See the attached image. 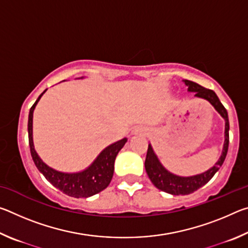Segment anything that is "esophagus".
I'll return each mask as SVG.
<instances>
[{"mask_svg":"<svg viewBox=\"0 0 248 248\" xmlns=\"http://www.w3.org/2000/svg\"><path fill=\"white\" fill-rule=\"evenodd\" d=\"M133 133H134V134H143V133H145V130H144L143 128L137 127L136 129L133 130Z\"/></svg>","mask_w":248,"mask_h":248,"instance_id":"1","label":"esophagus"}]
</instances>
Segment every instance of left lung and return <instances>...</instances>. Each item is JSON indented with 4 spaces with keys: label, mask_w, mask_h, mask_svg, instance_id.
Instances as JSON below:
<instances>
[{
    "label": "left lung",
    "mask_w": 248,
    "mask_h": 248,
    "mask_svg": "<svg viewBox=\"0 0 248 248\" xmlns=\"http://www.w3.org/2000/svg\"><path fill=\"white\" fill-rule=\"evenodd\" d=\"M185 84L188 86V91L192 92L196 97L203 98L212 105L216 108V110L222 116V118L225 120V131H224V144L223 150H222V154L215 165L211 169L203 171V173L189 176V177H183V176H177L175 174H171L170 171L167 170L164 166L161 164L158 161L156 154L154 153L151 144H149L148 153H146L145 157V170L148 174L151 182L155 187L158 188L159 190L165 191L167 194L179 196V195H189L192 192L198 190L199 188L204 186L210 179H211L220 167L223 164L226 154H228L229 149V130H230V124H229V117L228 111L224 108L223 105L221 104L219 97L212 90L204 89L199 84L195 82L188 81L185 79Z\"/></svg>",
    "instance_id": "obj_1"
}]
</instances>
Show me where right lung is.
<instances>
[{
  "label": "right lung",
  "mask_w": 248,
  "mask_h": 248,
  "mask_svg": "<svg viewBox=\"0 0 248 248\" xmlns=\"http://www.w3.org/2000/svg\"><path fill=\"white\" fill-rule=\"evenodd\" d=\"M46 91L40 94L38 99L32 105L28 116V140L33 163L46 179L65 195L74 197V198H87V197L98 194L110 184L112 175H114L116 156L119 151L124 148L127 142V138H124L123 140L108 145L99 153L95 161L86 170L78 171V173H62V171L51 169L44 163L43 159L37 154L32 141L33 109Z\"/></svg>",
  "instance_id": "1"
}]
</instances>
